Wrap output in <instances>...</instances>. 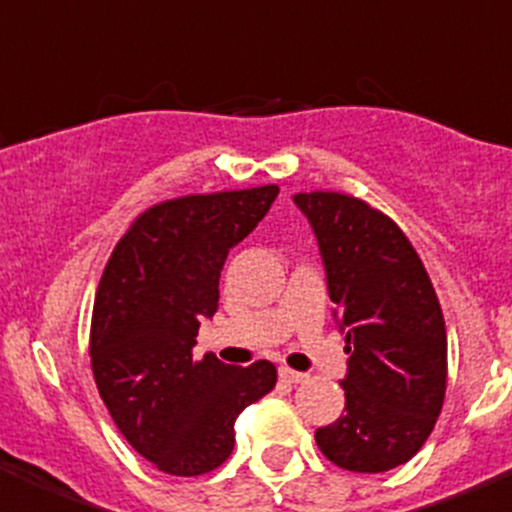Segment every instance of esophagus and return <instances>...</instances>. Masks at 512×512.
Instances as JSON below:
<instances>
[{
  "instance_id": "34e87169",
  "label": "esophagus",
  "mask_w": 512,
  "mask_h": 512,
  "mask_svg": "<svg viewBox=\"0 0 512 512\" xmlns=\"http://www.w3.org/2000/svg\"><path fill=\"white\" fill-rule=\"evenodd\" d=\"M280 379L287 381V384H302V381L307 379V374H302V371H294V369H287V366H282V369H280Z\"/></svg>"
}]
</instances>
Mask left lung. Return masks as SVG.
<instances>
[{
  "label": "left lung",
  "instance_id": "8db88e82",
  "mask_svg": "<svg viewBox=\"0 0 512 512\" xmlns=\"http://www.w3.org/2000/svg\"><path fill=\"white\" fill-rule=\"evenodd\" d=\"M292 200L317 237L334 319L352 354L344 414L317 428L314 441L344 471H391L421 451L441 414V304L409 237L384 213L322 190Z\"/></svg>",
  "mask_w": 512,
  "mask_h": 512
}]
</instances>
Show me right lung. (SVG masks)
I'll use <instances>...</instances> for the list:
<instances>
[{"label":"right lung","mask_w":512,"mask_h":512,"mask_svg":"<svg viewBox=\"0 0 512 512\" xmlns=\"http://www.w3.org/2000/svg\"><path fill=\"white\" fill-rule=\"evenodd\" d=\"M280 188L185 195L148 208L118 240L91 317V369L118 431L170 476H203L235 446V418L270 394V361L193 359L203 319L218 312L227 252Z\"/></svg>","instance_id":"right-lung-1"}]
</instances>
